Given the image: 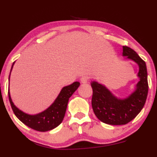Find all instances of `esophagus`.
<instances>
[{
    "instance_id": "1",
    "label": "esophagus",
    "mask_w": 157,
    "mask_h": 157,
    "mask_svg": "<svg viewBox=\"0 0 157 157\" xmlns=\"http://www.w3.org/2000/svg\"><path fill=\"white\" fill-rule=\"evenodd\" d=\"M88 79H89V78H88V77L83 76V77H81L80 81H81V82H82V83H86V82L88 81Z\"/></svg>"
}]
</instances>
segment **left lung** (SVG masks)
I'll use <instances>...</instances> for the list:
<instances>
[{"label":"left lung","mask_w":157,"mask_h":157,"mask_svg":"<svg viewBox=\"0 0 157 157\" xmlns=\"http://www.w3.org/2000/svg\"><path fill=\"white\" fill-rule=\"evenodd\" d=\"M122 56L137 63L139 68V81L129 96L124 99L118 98L103 84L97 81L90 82L94 114L101 122L110 125H124L133 120L142 110L148 96V74L145 61L129 47L123 46Z\"/></svg>","instance_id":"1"}]
</instances>
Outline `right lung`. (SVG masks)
Listing matches in <instances>:
<instances>
[{
  "mask_svg": "<svg viewBox=\"0 0 157 157\" xmlns=\"http://www.w3.org/2000/svg\"><path fill=\"white\" fill-rule=\"evenodd\" d=\"M14 63L15 62L13 63L12 66L10 75ZM10 75L9 77V82ZM80 85V83L79 82H75L69 86L63 87L53 103L48 108L35 115H30L24 113L17 107H16L11 98L9 89L8 93L9 99L13 112L20 121L23 123L25 125L36 131L47 132L55 129L63 121L69 98L78 88Z\"/></svg>",
  "mask_w": 157,
  "mask_h": 157,
  "instance_id": "add662e5",
  "label": "right lung"
}]
</instances>
